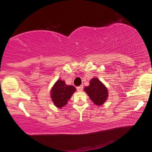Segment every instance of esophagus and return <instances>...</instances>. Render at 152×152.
<instances>
[{"label": "esophagus", "instance_id": "esophagus-1", "mask_svg": "<svg viewBox=\"0 0 152 152\" xmlns=\"http://www.w3.org/2000/svg\"><path fill=\"white\" fill-rule=\"evenodd\" d=\"M83 86H80L76 87V89H77L78 91H81L83 90Z\"/></svg>", "mask_w": 152, "mask_h": 152}]
</instances>
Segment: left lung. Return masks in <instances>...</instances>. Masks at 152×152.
Instances as JSON below:
<instances>
[{
	"label": "left lung",
	"instance_id": "obj_1",
	"mask_svg": "<svg viewBox=\"0 0 152 152\" xmlns=\"http://www.w3.org/2000/svg\"><path fill=\"white\" fill-rule=\"evenodd\" d=\"M89 83V86L85 87L84 91L96 105H102L107 99V88L97 78H92Z\"/></svg>",
	"mask_w": 152,
	"mask_h": 152
}]
</instances>
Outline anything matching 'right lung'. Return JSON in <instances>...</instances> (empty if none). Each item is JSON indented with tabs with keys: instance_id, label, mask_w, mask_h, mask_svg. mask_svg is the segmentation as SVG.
<instances>
[{
	"instance_id": "obj_1",
	"label": "right lung",
	"mask_w": 152,
	"mask_h": 152,
	"mask_svg": "<svg viewBox=\"0 0 152 152\" xmlns=\"http://www.w3.org/2000/svg\"><path fill=\"white\" fill-rule=\"evenodd\" d=\"M75 91L76 88L74 86H68L65 81L58 79L52 88L50 96L56 107L62 108L67 104L68 101Z\"/></svg>"
}]
</instances>
